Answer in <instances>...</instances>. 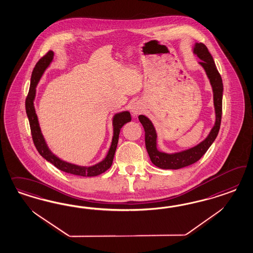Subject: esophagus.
<instances>
[{
    "label": "esophagus",
    "instance_id": "esophagus-1",
    "mask_svg": "<svg viewBox=\"0 0 253 253\" xmlns=\"http://www.w3.org/2000/svg\"><path fill=\"white\" fill-rule=\"evenodd\" d=\"M143 106L140 102H134L131 106V112L133 115H138L143 111Z\"/></svg>",
    "mask_w": 253,
    "mask_h": 253
}]
</instances>
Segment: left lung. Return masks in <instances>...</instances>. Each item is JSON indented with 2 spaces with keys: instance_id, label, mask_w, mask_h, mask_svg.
<instances>
[{
  "instance_id": "8db88e82",
  "label": "left lung",
  "mask_w": 253,
  "mask_h": 253,
  "mask_svg": "<svg viewBox=\"0 0 253 253\" xmlns=\"http://www.w3.org/2000/svg\"><path fill=\"white\" fill-rule=\"evenodd\" d=\"M194 53L201 59L199 64L205 69L207 76L210 79L211 84L213 91V101H214L216 122L213 128L211 130L208 137L202 141L198 146H194L190 149L182 152L174 154L163 153L157 148V133L152 123L146 116L140 115L138 117L140 123H142L145 129V141L147 153L149 155L150 161L154 165L164 169H178L189 166L193 163L200 160V158L207 152L209 147L214 142L218 135L222 121V77L216 68L214 60L210 54L207 47L204 43H196L194 48Z\"/></svg>"
}]
</instances>
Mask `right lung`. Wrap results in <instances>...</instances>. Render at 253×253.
I'll use <instances>...</instances> for the list:
<instances>
[{"mask_svg": "<svg viewBox=\"0 0 253 253\" xmlns=\"http://www.w3.org/2000/svg\"><path fill=\"white\" fill-rule=\"evenodd\" d=\"M54 53L52 51H49L47 54H44L35 65V68L32 71L31 74V87L30 91L26 98V112L29 118L30 126H31V136L34 143V146H36L40 155L44 158L46 161L51 162L57 169H59L62 171L68 172L70 174L74 175H80V176H96L101 173L105 172L107 169L111 167L114 155H115L116 148L118 146L119 142V135L121 129L123 128L125 123H129L131 120L130 112L123 111L121 113H118L113 118V139L111 146L109 148V151L107 153V157L104 161H101L98 164L92 166V167H81L77 166L71 163H68L66 161L59 160L57 157H55L54 154L52 153L48 146L46 145L44 138L42 134V131L40 129L39 125L38 118L35 113V108L33 105V101L35 98V92H36V86L38 84L39 81L44 70L47 67L50 65V63L53 60Z\"/></svg>", "mask_w": 253, "mask_h": 253, "instance_id": "add662e5", "label": "right lung"}]
</instances>
